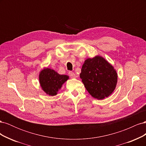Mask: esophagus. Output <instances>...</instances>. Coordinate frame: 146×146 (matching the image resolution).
Here are the masks:
<instances>
[{
	"label": "esophagus",
	"mask_w": 146,
	"mask_h": 146,
	"mask_svg": "<svg viewBox=\"0 0 146 146\" xmlns=\"http://www.w3.org/2000/svg\"><path fill=\"white\" fill-rule=\"evenodd\" d=\"M69 76L70 77H72V78H76L77 77L76 75L75 74L74 72H69Z\"/></svg>",
	"instance_id": "1"
}]
</instances>
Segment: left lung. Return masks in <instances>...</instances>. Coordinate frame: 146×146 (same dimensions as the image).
Instances as JSON below:
<instances>
[{
    "mask_svg": "<svg viewBox=\"0 0 146 146\" xmlns=\"http://www.w3.org/2000/svg\"><path fill=\"white\" fill-rule=\"evenodd\" d=\"M80 77L90 94L98 100L111 95L117 83L116 70L100 55L84 61Z\"/></svg>",
    "mask_w": 146,
    "mask_h": 146,
    "instance_id": "1",
    "label": "left lung"
}]
</instances>
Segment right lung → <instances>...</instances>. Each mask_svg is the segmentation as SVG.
I'll list each match as a JSON object with an SVG mask.
<instances>
[{"label": "right lung", "instance_id": "right-lung-1", "mask_svg": "<svg viewBox=\"0 0 146 146\" xmlns=\"http://www.w3.org/2000/svg\"><path fill=\"white\" fill-rule=\"evenodd\" d=\"M69 79L67 75H61L48 68H44L39 74L41 89L48 96H56L63 84Z\"/></svg>", "mask_w": 146, "mask_h": 146}]
</instances>
